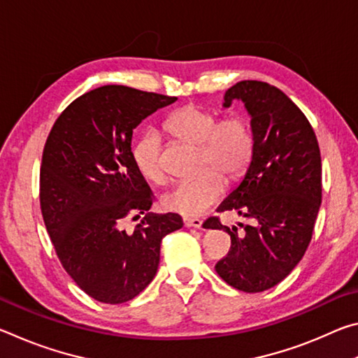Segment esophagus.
<instances>
[{
	"mask_svg": "<svg viewBox=\"0 0 358 358\" xmlns=\"http://www.w3.org/2000/svg\"><path fill=\"white\" fill-rule=\"evenodd\" d=\"M183 222L186 227H194V229L202 227V220H199V217H185Z\"/></svg>",
	"mask_w": 358,
	"mask_h": 358,
	"instance_id": "esophagus-1",
	"label": "esophagus"
}]
</instances>
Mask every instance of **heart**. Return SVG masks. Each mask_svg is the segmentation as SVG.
<instances>
[{
	"label": "heart",
	"mask_w": 358,
	"mask_h": 358,
	"mask_svg": "<svg viewBox=\"0 0 358 358\" xmlns=\"http://www.w3.org/2000/svg\"><path fill=\"white\" fill-rule=\"evenodd\" d=\"M166 128L178 141L199 147L197 178L181 181L164 194L162 205L183 216H199L220 201L223 177L234 181L245 173L254 155V132L243 115H217L199 106H185L166 121ZM134 166L151 183L164 185L167 175L161 159V143L155 132H145L132 147Z\"/></svg>",
	"instance_id": "b5f03b06"
}]
</instances>
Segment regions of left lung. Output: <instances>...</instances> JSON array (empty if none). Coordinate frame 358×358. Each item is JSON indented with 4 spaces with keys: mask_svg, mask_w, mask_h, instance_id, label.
<instances>
[{
    "mask_svg": "<svg viewBox=\"0 0 358 358\" xmlns=\"http://www.w3.org/2000/svg\"><path fill=\"white\" fill-rule=\"evenodd\" d=\"M245 102L254 155L245 178L216 208L256 224L229 229L217 216L203 226L230 235V251L216 264L229 286L248 294L281 282L306 252L322 201V162L313 126L273 85L243 80L224 94V107Z\"/></svg>",
    "mask_w": 358,
    "mask_h": 358,
    "instance_id": "obj_1",
    "label": "left lung"
}]
</instances>
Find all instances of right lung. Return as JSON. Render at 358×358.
Masks as SVG:
<instances>
[{"instance_id": "obj_1", "label": "right lung", "mask_w": 358, "mask_h": 358, "mask_svg": "<svg viewBox=\"0 0 358 358\" xmlns=\"http://www.w3.org/2000/svg\"><path fill=\"white\" fill-rule=\"evenodd\" d=\"M175 96L106 85L78 96L47 137L41 164V211L63 268L102 303L129 301L153 280L161 241L183 227L175 213H148L155 201L134 166L132 131ZM143 220L132 233L131 215Z\"/></svg>"}]
</instances>
